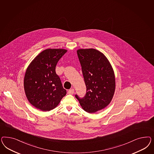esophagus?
I'll return each mask as SVG.
<instances>
[{
  "label": "esophagus",
  "instance_id": "1",
  "mask_svg": "<svg viewBox=\"0 0 154 154\" xmlns=\"http://www.w3.org/2000/svg\"><path fill=\"white\" fill-rule=\"evenodd\" d=\"M74 93H75V90L73 89H69L68 91V93L69 94H73Z\"/></svg>",
  "mask_w": 154,
  "mask_h": 154
}]
</instances>
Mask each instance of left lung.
<instances>
[{
  "label": "left lung",
  "mask_w": 154,
  "mask_h": 154,
  "mask_svg": "<svg viewBox=\"0 0 154 154\" xmlns=\"http://www.w3.org/2000/svg\"><path fill=\"white\" fill-rule=\"evenodd\" d=\"M82 68L86 93L83 98L75 95L84 111L95 113L107 107L115 90L112 66L101 52L94 48L77 51Z\"/></svg>",
  "instance_id": "left-lung-1"
}]
</instances>
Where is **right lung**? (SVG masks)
<instances>
[{
	"instance_id": "right-lung-1",
	"label": "right lung",
	"mask_w": 154,
	"mask_h": 154,
	"mask_svg": "<svg viewBox=\"0 0 154 154\" xmlns=\"http://www.w3.org/2000/svg\"><path fill=\"white\" fill-rule=\"evenodd\" d=\"M67 50L46 49L36 56L26 69L23 81L29 102L42 111L57 107L66 91L55 72L57 62Z\"/></svg>"
}]
</instances>
